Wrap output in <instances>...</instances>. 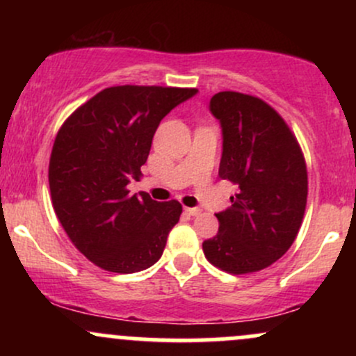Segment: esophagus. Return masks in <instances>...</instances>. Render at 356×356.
Returning <instances> with one entry per match:
<instances>
[{
  "instance_id": "1",
  "label": "esophagus",
  "mask_w": 356,
  "mask_h": 356,
  "mask_svg": "<svg viewBox=\"0 0 356 356\" xmlns=\"http://www.w3.org/2000/svg\"><path fill=\"white\" fill-rule=\"evenodd\" d=\"M186 212L189 216H197L201 214V209H199V207H186Z\"/></svg>"
}]
</instances>
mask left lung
<instances>
[{
    "label": "left lung",
    "mask_w": 356,
    "mask_h": 356,
    "mask_svg": "<svg viewBox=\"0 0 356 356\" xmlns=\"http://www.w3.org/2000/svg\"><path fill=\"white\" fill-rule=\"evenodd\" d=\"M222 127L219 177L238 186L219 231L204 241L207 261L231 275L271 266L291 248L306 209V162L283 117L266 102L239 92L211 99Z\"/></svg>",
    "instance_id": "obj_1"
}]
</instances>
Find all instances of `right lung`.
<instances>
[{
    "instance_id": "right-lung-1",
    "label": "right lung",
    "mask_w": 356,
    "mask_h": 356,
    "mask_svg": "<svg viewBox=\"0 0 356 356\" xmlns=\"http://www.w3.org/2000/svg\"><path fill=\"white\" fill-rule=\"evenodd\" d=\"M197 88L120 85L102 90L56 134L48 182L61 227L75 248L110 273H137L161 259L181 218L177 201L130 195L159 124Z\"/></svg>"
}]
</instances>
